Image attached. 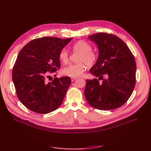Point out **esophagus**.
I'll return each mask as SVG.
<instances>
[{
	"mask_svg": "<svg viewBox=\"0 0 151 151\" xmlns=\"http://www.w3.org/2000/svg\"><path fill=\"white\" fill-rule=\"evenodd\" d=\"M77 79V78H76V77H71V81H74L75 80H76Z\"/></svg>",
	"mask_w": 151,
	"mask_h": 151,
	"instance_id": "obj_1",
	"label": "esophagus"
}]
</instances>
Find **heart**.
Instances as JSON below:
<instances>
[{
  "instance_id": "b5f03b06",
  "label": "heart",
  "mask_w": 151,
  "mask_h": 151,
  "mask_svg": "<svg viewBox=\"0 0 151 151\" xmlns=\"http://www.w3.org/2000/svg\"><path fill=\"white\" fill-rule=\"evenodd\" d=\"M74 52H80L78 55V61L75 63H71L63 68L62 73L68 76L78 77L83 75L85 70V63L88 66L93 65L96 63L97 55V54L92 51V46L88 42L80 40L76 42L71 47ZM59 60L65 64L69 60V54L68 51L63 48L59 53Z\"/></svg>"
}]
</instances>
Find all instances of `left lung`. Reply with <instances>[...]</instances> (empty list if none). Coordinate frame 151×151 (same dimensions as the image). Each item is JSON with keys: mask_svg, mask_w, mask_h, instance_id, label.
Segmentation results:
<instances>
[{"mask_svg": "<svg viewBox=\"0 0 151 151\" xmlns=\"http://www.w3.org/2000/svg\"><path fill=\"white\" fill-rule=\"evenodd\" d=\"M89 38L97 45L99 51L90 71L103 81L86 80V99L98 109L117 108L129 100L135 86V60L127 45L114 35L101 32L89 35Z\"/></svg>", "mask_w": 151, "mask_h": 151, "instance_id": "left-lung-1", "label": "left lung"}]
</instances>
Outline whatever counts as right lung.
Wrapping results in <instances>:
<instances>
[{
	"mask_svg": "<svg viewBox=\"0 0 151 151\" xmlns=\"http://www.w3.org/2000/svg\"><path fill=\"white\" fill-rule=\"evenodd\" d=\"M72 38L45 37L33 40L19 51L12 71L17 97L29 109L47 114L62 104L71 83L68 76L54 78L50 74L60 67L59 53Z\"/></svg>",
	"mask_w": 151,
	"mask_h": 151,
	"instance_id": "add662e5",
	"label": "right lung"
}]
</instances>
